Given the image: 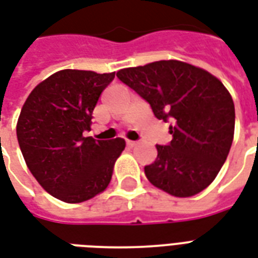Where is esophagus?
Listing matches in <instances>:
<instances>
[{"mask_svg":"<svg viewBox=\"0 0 258 258\" xmlns=\"http://www.w3.org/2000/svg\"><path fill=\"white\" fill-rule=\"evenodd\" d=\"M127 146H128V147L137 146V142H134V141H127Z\"/></svg>","mask_w":258,"mask_h":258,"instance_id":"obj_1","label":"esophagus"}]
</instances>
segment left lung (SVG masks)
Returning a JSON list of instances; mask_svg holds the SVG:
<instances>
[{"label":"left lung","mask_w":258,"mask_h":258,"mask_svg":"<svg viewBox=\"0 0 258 258\" xmlns=\"http://www.w3.org/2000/svg\"><path fill=\"white\" fill-rule=\"evenodd\" d=\"M150 104L157 119L170 120L172 141L157 145L145 166L147 180L176 198H190L211 184L229 155L235 109L231 94L211 73L169 59L116 73Z\"/></svg>","instance_id":"1"}]
</instances>
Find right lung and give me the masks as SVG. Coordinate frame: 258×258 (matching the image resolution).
Listing matches in <instances>:
<instances>
[{
    "label": "right lung",
    "instance_id": "obj_1",
    "mask_svg": "<svg viewBox=\"0 0 258 258\" xmlns=\"http://www.w3.org/2000/svg\"><path fill=\"white\" fill-rule=\"evenodd\" d=\"M113 73L59 70L29 93L16 125L25 164L51 196L82 203L107 189L116 160L124 150L121 138L96 141L92 113Z\"/></svg>",
    "mask_w": 258,
    "mask_h": 258
}]
</instances>
